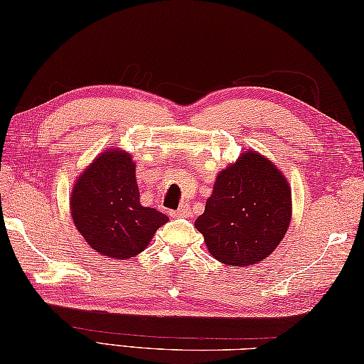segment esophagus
Segmentation results:
<instances>
[{"label": "esophagus", "mask_w": 364, "mask_h": 364, "mask_svg": "<svg viewBox=\"0 0 364 364\" xmlns=\"http://www.w3.org/2000/svg\"><path fill=\"white\" fill-rule=\"evenodd\" d=\"M170 215L172 218H189L191 215V206L189 205H181L178 210L170 211Z\"/></svg>", "instance_id": "obj_1"}]
</instances>
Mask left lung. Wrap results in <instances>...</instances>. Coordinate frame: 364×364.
<instances>
[{"label":"left lung","mask_w":364,"mask_h":364,"mask_svg":"<svg viewBox=\"0 0 364 364\" xmlns=\"http://www.w3.org/2000/svg\"><path fill=\"white\" fill-rule=\"evenodd\" d=\"M291 189L283 173L257 151H245L215 178L196 228L227 266H252L282 242L291 222Z\"/></svg>","instance_id":"1"}]
</instances>
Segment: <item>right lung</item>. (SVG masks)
Wrapping results in <instances>:
<instances>
[{
  "mask_svg": "<svg viewBox=\"0 0 364 364\" xmlns=\"http://www.w3.org/2000/svg\"><path fill=\"white\" fill-rule=\"evenodd\" d=\"M70 210L75 227L103 257L128 259L145 250L166 214L141 205L136 164L119 149L103 151L76 180Z\"/></svg>",
  "mask_w": 364,
  "mask_h": 364,
  "instance_id": "right-lung-1",
  "label": "right lung"
}]
</instances>
